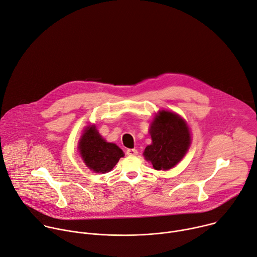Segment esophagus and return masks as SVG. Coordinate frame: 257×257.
<instances>
[{
    "label": "esophagus",
    "mask_w": 257,
    "mask_h": 257,
    "mask_svg": "<svg viewBox=\"0 0 257 257\" xmlns=\"http://www.w3.org/2000/svg\"><path fill=\"white\" fill-rule=\"evenodd\" d=\"M126 154L128 156H136L138 154V151L136 149H127L126 150Z\"/></svg>",
    "instance_id": "esophagus-1"
}]
</instances>
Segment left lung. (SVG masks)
I'll list each match as a JSON object with an SVG mask.
<instances>
[{
	"label": "left lung",
	"mask_w": 257,
	"mask_h": 257,
	"mask_svg": "<svg viewBox=\"0 0 257 257\" xmlns=\"http://www.w3.org/2000/svg\"><path fill=\"white\" fill-rule=\"evenodd\" d=\"M149 133L152 144L145 148L144 157L157 170L175 167L191 145L189 126L175 112L159 111L151 122Z\"/></svg>",
	"instance_id": "obj_1"
}]
</instances>
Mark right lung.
Wrapping results in <instances>:
<instances>
[{"label": "right lung", "instance_id": "right-lung-1", "mask_svg": "<svg viewBox=\"0 0 257 257\" xmlns=\"http://www.w3.org/2000/svg\"><path fill=\"white\" fill-rule=\"evenodd\" d=\"M78 150L85 165L93 172L101 174L110 172L124 156L118 146L108 143L102 138L96 125H89L84 128L78 142Z\"/></svg>", "mask_w": 257, "mask_h": 257}]
</instances>
